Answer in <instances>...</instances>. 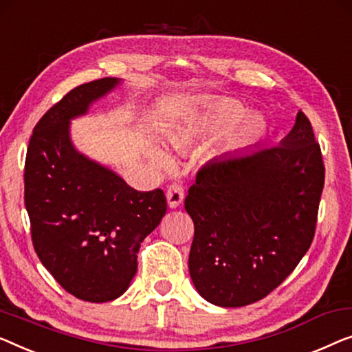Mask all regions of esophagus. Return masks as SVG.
<instances>
[{
	"label": "esophagus",
	"mask_w": 352,
	"mask_h": 352,
	"mask_svg": "<svg viewBox=\"0 0 352 352\" xmlns=\"http://www.w3.org/2000/svg\"><path fill=\"white\" fill-rule=\"evenodd\" d=\"M184 200V186L181 182H175L166 188V201L171 210H175Z\"/></svg>",
	"instance_id": "34e87169"
}]
</instances>
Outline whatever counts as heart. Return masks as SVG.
<instances>
[{"instance_id": "b5f03b06", "label": "heart", "mask_w": 352, "mask_h": 352, "mask_svg": "<svg viewBox=\"0 0 352 352\" xmlns=\"http://www.w3.org/2000/svg\"><path fill=\"white\" fill-rule=\"evenodd\" d=\"M241 106L233 100L222 98L211 101V103L205 106V109L200 114H197L190 122H187L177 131L175 141L179 142V144H187V142L203 138V136L212 133V131L221 129L227 122H230L235 116L241 114ZM262 131L263 122L261 117L256 114H246L232 122L226 131V135H223V138H226L227 144H238V142L256 138ZM154 160L160 166H168L171 164L170 157L164 151H155Z\"/></svg>"}]
</instances>
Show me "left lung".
<instances>
[{"instance_id": "1", "label": "left lung", "mask_w": 352, "mask_h": 352, "mask_svg": "<svg viewBox=\"0 0 352 352\" xmlns=\"http://www.w3.org/2000/svg\"><path fill=\"white\" fill-rule=\"evenodd\" d=\"M324 177L302 111L278 146L208 162L184 201L195 227L188 272L198 294L238 308L276 289L311 246Z\"/></svg>"}]
</instances>
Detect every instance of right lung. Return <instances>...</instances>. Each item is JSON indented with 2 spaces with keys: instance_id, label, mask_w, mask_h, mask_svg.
<instances>
[{
  "instance_id": "add662e5",
  "label": "right lung",
  "mask_w": 352,
  "mask_h": 352,
  "mask_svg": "<svg viewBox=\"0 0 352 352\" xmlns=\"http://www.w3.org/2000/svg\"><path fill=\"white\" fill-rule=\"evenodd\" d=\"M119 82L103 78L68 91L34 126L25 160L34 251L66 292L91 303L111 302L129 289L142 239L166 212L162 188L135 190L71 142V119Z\"/></svg>"
}]
</instances>
